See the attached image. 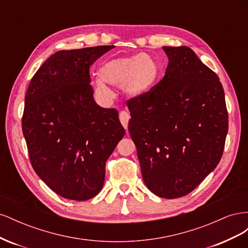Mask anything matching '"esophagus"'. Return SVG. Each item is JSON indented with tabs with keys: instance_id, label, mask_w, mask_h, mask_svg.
I'll return each mask as SVG.
<instances>
[{
	"instance_id": "obj_1",
	"label": "esophagus",
	"mask_w": 248,
	"mask_h": 248,
	"mask_svg": "<svg viewBox=\"0 0 248 248\" xmlns=\"http://www.w3.org/2000/svg\"><path fill=\"white\" fill-rule=\"evenodd\" d=\"M119 118H120V121H121L122 125L124 126V128H125V129H127V127H128V121H129V119H130L129 112L127 111V110H122V111H120V116H119Z\"/></svg>"
}]
</instances>
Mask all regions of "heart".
Here are the masks:
<instances>
[{"label": "heart", "instance_id": "1", "mask_svg": "<svg viewBox=\"0 0 248 248\" xmlns=\"http://www.w3.org/2000/svg\"><path fill=\"white\" fill-rule=\"evenodd\" d=\"M158 73V63L146 54L110 59L99 68L100 78L95 80L94 92L100 101L108 102L114 93L108 83L112 87H122L128 96H140L153 87Z\"/></svg>", "mask_w": 248, "mask_h": 248}]
</instances>
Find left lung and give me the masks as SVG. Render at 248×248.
<instances>
[{
  "instance_id": "1",
  "label": "left lung",
  "mask_w": 248,
  "mask_h": 248,
  "mask_svg": "<svg viewBox=\"0 0 248 248\" xmlns=\"http://www.w3.org/2000/svg\"><path fill=\"white\" fill-rule=\"evenodd\" d=\"M158 84L126 102L130 137L148 188L164 199L191 192L221 159L229 129L217 74L187 46H163Z\"/></svg>"
}]
</instances>
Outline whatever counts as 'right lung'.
<instances>
[{"label": "right lung", "instance_id": "add662e5", "mask_svg": "<svg viewBox=\"0 0 248 248\" xmlns=\"http://www.w3.org/2000/svg\"><path fill=\"white\" fill-rule=\"evenodd\" d=\"M59 50L37 70L21 119L30 161L51 190L87 201L101 190L106 162L125 129L116 108L97 106L90 67L114 48Z\"/></svg>", "mask_w": 248, "mask_h": 248}]
</instances>
